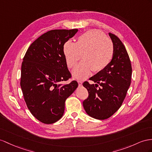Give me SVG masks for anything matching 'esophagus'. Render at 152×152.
<instances>
[{
    "mask_svg": "<svg viewBox=\"0 0 152 152\" xmlns=\"http://www.w3.org/2000/svg\"><path fill=\"white\" fill-rule=\"evenodd\" d=\"M77 83H78V85H79V86H80V87H81V85H82V81H77Z\"/></svg>",
    "mask_w": 152,
    "mask_h": 152,
    "instance_id": "34e87169",
    "label": "esophagus"
}]
</instances>
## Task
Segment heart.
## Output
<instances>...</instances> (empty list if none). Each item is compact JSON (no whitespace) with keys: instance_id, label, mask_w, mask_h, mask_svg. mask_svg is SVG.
Wrapping results in <instances>:
<instances>
[{"instance_id":"heart-1","label":"heart","mask_w":152,"mask_h":152,"mask_svg":"<svg viewBox=\"0 0 152 152\" xmlns=\"http://www.w3.org/2000/svg\"><path fill=\"white\" fill-rule=\"evenodd\" d=\"M65 60L69 68L76 65L81 54L83 60L73 69L72 75L77 80H84L94 72L102 71L110 64L114 56V47L110 39L101 31L93 29L85 32L63 46Z\"/></svg>"}]
</instances>
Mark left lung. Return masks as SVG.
<instances>
[{
    "instance_id": "8db88e82",
    "label": "left lung",
    "mask_w": 152,
    "mask_h": 152,
    "mask_svg": "<svg viewBox=\"0 0 152 152\" xmlns=\"http://www.w3.org/2000/svg\"><path fill=\"white\" fill-rule=\"evenodd\" d=\"M109 36L114 47L111 62L91 77L95 85L83 83L89 94L83 103L84 109L88 115L99 120L108 119L119 109L131 83L132 69L125 47L115 34L110 33Z\"/></svg>"
}]
</instances>
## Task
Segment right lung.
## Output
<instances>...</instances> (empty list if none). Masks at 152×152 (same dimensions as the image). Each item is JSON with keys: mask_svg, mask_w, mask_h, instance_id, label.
Wrapping results in <instances>:
<instances>
[{"mask_svg": "<svg viewBox=\"0 0 152 152\" xmlns=\"http://www.w3.org/2000/svg\"><path fill=\"white\" fill-rule=\"evenodd\" d=\"M77 31H49L30 45L23 58L20 77L23 96L31 113L43 123H54L63 116L65 100L78 86L75 80L61 83L71 77L63 46Z\"/></svg>", "mask_w": 152, "mask_h": 152, "instance_id": "obj_1", "label": "right lung"}]
</instances>
